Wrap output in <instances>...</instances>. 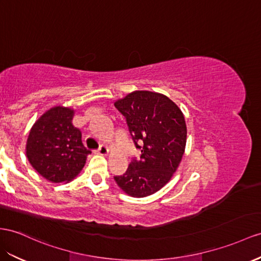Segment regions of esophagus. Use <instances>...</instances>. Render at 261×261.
Instances as JSON below:
<instances>
[{
  "label": "esophagus",
  "mask_w": 261,
  "mask_h": 261,
  "mask_svg": "<svg viewBox=\"0 0 261 261\" xmlns=\"http://www.w3.org/2000/svg\"><path fill=\"white\" fill-rule=\"evenodd\" d=\"M95 152L97 153V154H100V155H107V154H108L109 150H108V148H107L106 145H100Z\"/></svg>",
  "instance_id": "esophagus-1"
}]
</instances>
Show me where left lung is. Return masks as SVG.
Masks as SVG:
<instances>
[{
	"mask_svg": "<svg viewBox=\"0 0 261 261\" xmlns=\"http://www.w3.org/2000/svg\"><path fill=\"white\" fill-rule=\"evenodd\" d=\"M125 118L139 158H132L118 186L133 197L161 190L181 162L186 144L185 119L178 107L161 93L138 90L115 102Z\"/></svg>",
	"mask_w": 261,
	"mask_h": 261,
	"instance_id": "1",
	"label": "left lung"
}]
</instances>
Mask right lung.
<instances>
[{
    "label": "right lung",
    "mask_w": 261,
    "mask_h": 261,
    "mask_svg": "<svg viewBox=\"0 0 261 261\" xmlns=\"http://www.w3.org/2000/svg\"><path fill=\"white\" fill-rule=\"evenodd\" d=\"M73 110L55 107L39 118L30 132L26 155L38 174L54 183L68 182L82 171L91 151L72 124Z\"/></svg>",
    "instance_id": "1"
}]
</instances>
